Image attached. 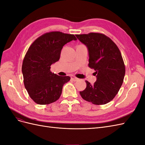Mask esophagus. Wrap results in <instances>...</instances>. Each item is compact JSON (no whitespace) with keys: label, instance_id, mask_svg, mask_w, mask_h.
Masks as SVG:
<instances>
[{"label":"esophagus","instance_id":"esophagus-1","mask_svg":"<svg viewBox=\"0 0 145 145\" xmlns=\"http://www.w3.org/2000/svg\"><path fill=\"white\" fill-rule=\"evenodd\" d=\"M71 79H72V80H73L74 81H77V80H78V78H77L76 77L74 76H72L71 77Z\"/></svg>","mask_w":145,"mask_h":145}]
</instances>
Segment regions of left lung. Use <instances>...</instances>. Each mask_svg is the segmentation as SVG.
Listing matches in <instances>:
<instances>
[{
    "label": "left lung",
    "mask_w": 145,
    "mask_h": 145,
    "mask_svg": "<svg viewBox=\"0 0 145 145\" xmlns=\"http://www.w3.org/2000/svg\"><path fill=\"white\" fill-rule=\"evenodd\" d=\"M88 48L89 67L95 70L97 80L93 85L86 80L81 97L94 105H105L115 97L121 88L125 74V66L121 52L111 39L103 34L90 33L76 34Z\"/></svg>",
    "instance_id": "1"
}]
</instances>
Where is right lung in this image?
<instances>
[{
	"instance_id": "right-lung-1",
	"label": "right lung",
	"mask_w": 145,
	"mask_h": 145,
	"mask_svg": "<svg viewBox=\"0 0 145 145\" xmlns=\"http://www.w3.org/2000/svg\"><path fill=\"white\" fill-rule=\"evenodd\" d=\"M76 40L74 34L52 31L35 40L26 53L22 71L24 82L29 97L39 105H48L57 100L63 86L71 79L51 71V66L59 60L63 46Z\"/></svg>"
}]
</instances>
